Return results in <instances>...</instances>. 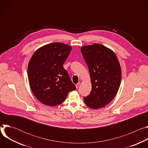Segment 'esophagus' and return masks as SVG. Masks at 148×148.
<instances>
[{"mask_svg":"<svg viewBox=\"0 0 148 148\" xmlns=\"http://www.w3.org/2000/svg\"><path fill=\"white\" fill-rule=\"evenodd\" d=\"M79 85H80V82H78V83H77V84H76V85H75V87H76V88H78L79 87Z\"/></svg>","mask_w":148,"mask_h":148,"instance_id":"1","label":"esophagus"}]
</instances>
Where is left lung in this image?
I'll list each match as a JSON object with an SVG mask.
<instances>
[{"instance_id":"obj_1","label":"left lung","mask_w":148,"mask_h":148,"mask_svg":"<svg viewBox=\"0 0 148 148\" xmlns=\"http://www.w3.org/2000/svg\"><path fill=\"white\" fill-rule=\"evenodd\" d=\"M81 51L88 67L92 90L84 97L92 109L105 107L116 95L121 81V69L115 54L100 44L81 47Z\"/></svg>"}]
</instances>
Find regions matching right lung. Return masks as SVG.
Returning <instances> with one entry per match:
<instances>
[{"label":"right lung","instance_id":"add662e5","mask_svg":"<svg viewBox=\"0 0 148 148\" xmlns=\"http://www.w3.org/2000/svg\"><path fill=\"white\" fill-rule=\"evenodd\" d=\"M72 48L61 43H50L36 51L29 63L31 90L36 98L49 106L64 102L76 89L63 64Z\"/></svg>","mask_w":148,"mask_h":148}]
</instances>
